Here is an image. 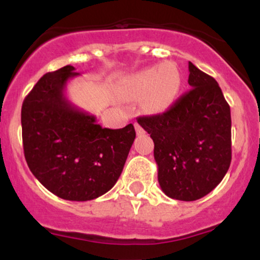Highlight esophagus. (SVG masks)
<instances>
[{"label": "esophagus", "instance_id": "34e87169", "mask_svg": "<svg viewBox=\"0 0 260 260\" xmlns=\"http://www.w3.org/2000/svg\"><path fill=\"white\" fill-rule=\"evenodd\" d=\"M134 128H136V132H137V134H138V136H143V134L145 133V131H144V128H143L142 126H140L139 123H134Z\"/></svg>", "mask_w": 260, "mask_h": 260}]
</instances>
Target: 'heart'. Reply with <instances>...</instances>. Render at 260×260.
<instances>
[{"label": "heart", "instance_id": "heart-1", "mask_svg": "<svg viewBox=\"0 0 260 260\" xmlns=\"http://www.w3.org/2000/svg\"><path fill=\"white\" fill-rule=\"evenodd\" d=\"M126 91L133 98L144 96V107L150 112L166 110L177 98L181 88L180 72L170 64L145 68L123 80Z\"/></svg>", "mask_w": 260, "mask_h": 260}]
</instances>
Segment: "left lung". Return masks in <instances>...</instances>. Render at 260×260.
Returning a JSON list of instances; mask_svg holds the SVG:
<instances>
[{
  "mask_svg": "<svg viewBox=\"0 0 260 260\" xmlns=\"http://www.w3.org/2000/svg\"><path fill=\"white\" fill-rule=\"evenodd\" d=\"M192 86L166 112L139 117L154 142L157 180L166 196L192 202L222 181L231 164V112L213 77L188 63Z\"/></svg>",
  "mask_w": 260,
  "mask_h": 260,
  "instance_id": "left-lung-1",
  "label": "left lung"
}]
</instances>
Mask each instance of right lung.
I'll return each instance as SVG.
<instances>
[{
    "label": "right lung",
    "instance_id": "add662e5",
    "mask_svg": "<svg viewBox=\"0 0 260 260\" xmlns=\"http://www.w3.org/2000/svg\"><path fill=\"white\" fill-rule=\"evenodd\" d=\"M64 66L39 79L22 106L24 156L32 175L66 201L85 202L105 194L121 176L136 131L103 128L94 115L66 96L67 82L79 76Z\"/></svg>",
    "mask_w": 260,
    "mask_h": 260
}]
</instances>
